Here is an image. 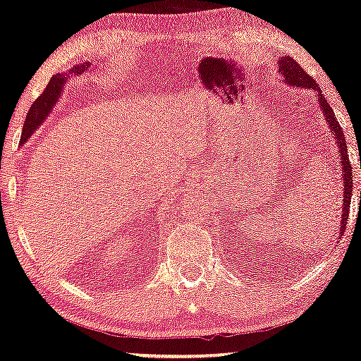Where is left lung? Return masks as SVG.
<instances>
[{
	"label": "left lung",
	"instance_id": "1",
	"mask_svg": "<svg viewBox=\"0 0 361 361\" xmlns=\"http://www.w3.org/2000/svg\"><path fill=\"white\" fill-rule=\"evenodd\" d=\"M278 72L281 75L283 82L289 87L296 88H310V90H314L319 97V109L326 118L328 126H330L333 135H335L336 145H338V155H340L341 160V182H343V207H341V221H340V239L341 235L345 234L346 229V221H348L350 214V204H351V190H353V172H351V164L348 159V147H346V140L343 135V130H341L340 123L335 117V112L324 100L322 88L318 87V83L314 82V78H311L308 73H305V70L301 68L298 61L293 60L291 56H281L278 60ZM361 166V164H360ZM361 199V194H360Z\"/></svg>",
	"mask_w": 361,
	"mask_h": 361
}]
</instances>
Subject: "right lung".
Returning a JSON list of instances; mask_svg holds the SVG:
<instances>
[{"label":"right lung","mask_w":361,"mask_h":361,"mask_svg":"<svg viewBox=\"0 0 361 361\" xmlns=\"http://www.w3.org/2000/svg\"><path fill=\"white\" fill-rule=\"evenodd\" d=\"M88 65L90 63H82V65L73 66L68 73L53 75L50 83H48L47 88H44V92L42 93V95H39L38 99L33 102L28 115H26L23 132H21V144H25V142L28 140V137L31 135V133H33L39 126H42L44 120H47L48 115H50L51 110L55 109V105L58 104V100H60V97H61L63 85L68 82V78L72 77V75H82L83 72H85V68H88Z\"/></svg>","instance_id":"add662e5"}]
</instances>
